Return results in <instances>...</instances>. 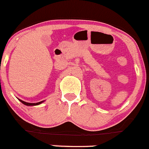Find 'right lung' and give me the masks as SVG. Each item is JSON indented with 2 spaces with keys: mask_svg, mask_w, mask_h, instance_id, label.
Returning a JSON list of instances; mask_svg holds the SVG:
<instances>
[{
  "mask_svg": "<svg viewBox=\"0 0 149 149\" xmlns=\"http://www.w3.org/2000/svg\"><path fill=\"white\" fill-rule=\"evenodd\" d=\"M19 101L21 102H22V103H23L24 104L26 105V106H35V105H38V104H41V103H42L43 102H44V101H42V102H37V103H29V102H24V101H22V100H19Z\"/></svg>",
  "mask_w": 149,
  "mask_h": 149,
  "instance_id": "1",
  "label": "right lung"
}]
</instances>
